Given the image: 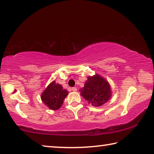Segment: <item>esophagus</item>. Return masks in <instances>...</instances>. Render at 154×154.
<instances>
[{
  "mask_svg": "<svg viewBox=\"0 0 154 154\" xmlns=\"http://www.w3.org/2000/svg\"><path fill=\"white\" fill-rule=\"evenodd\" d=\"M72 90L73 91V92H76V91H77V88H75V87L72 88Z\"/></svg>",
  "mask_w": 154,
  "mask_h": 154,
  "instance_id": "esophagus-1",
  "label": "esophagus"
}]
</instances>
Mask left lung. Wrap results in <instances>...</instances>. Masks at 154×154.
Masks as SVG:
<instances>
[{
  "label": "left lung",
  "mask_w": 154,
  "mask_h": 154,
  "mask_svg": "<svg viewBox=\"0 0 154 154\" xmlns=\"http://www.w3.org/2000/svg\"><path fill=\"white\" fill-rule=\"evenodd\" d=\"M80 95L94 106H100L111 98V85L105 78L98 74L89 76L84 87L79 90Z\"/></svg>",
  "instance_id": "obj_1"
}]
</instances>
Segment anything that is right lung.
Instances as JSON below:
<instances>
[{
  "mask_svg": "<svg viewBox=\"0 0 154 154\" xmlns=\"http://www.w3.org/2000/svg\"><path fill=\"white\" fill-rule=\"evenodd\" d=\"M69 94L68 91L54 80L51 82L41 95L43 103L51 110H58L61 107L64 100Z\"/></svg>",
  "mask_w": 154,
  "mask_h": 154,
  "instance_id": "add662e5",
  "label": "right lung"
}]
</instances>
